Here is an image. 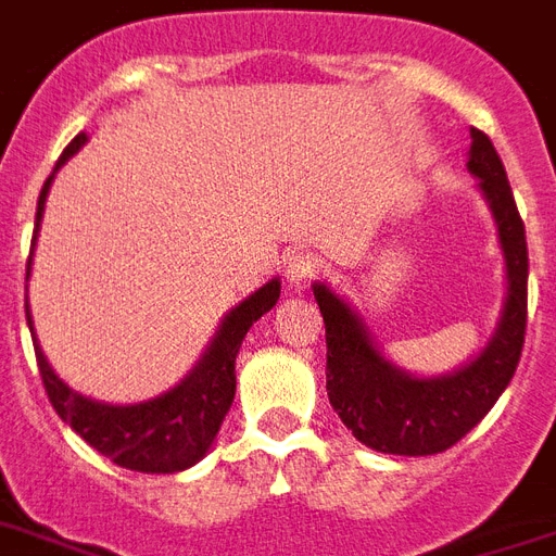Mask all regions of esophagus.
Wrapping results in <instances>:
<instances>
[{
    "label": "esophagus",
    "mask_w": 556,
    "mask_h": 556,
    "mask_svg": "<svg viewBox=\"0 0 556 556\" xmlns=\"http://www.w3.org/2000/svg\"><path fill=\"white\" fill-rule=\"evenodd\" d=\"M319 269H323V263H319V257H313L311 252H295L287 257V263H283V275H287V281L295 283V287H302V283H307L311 278H316Z\"/></svg>",
    "instance_id": "obj_1"
}]
</instances>
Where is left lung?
Masks as SVG:
<instances>
[{
    "mask_svg": "<svg viewBox=\"0 0 556 556\" xmlns=\"http://www.w3.org/2000/svg\"><path fill=\"white\" fill-rule=\"evenodd\" d=\"M466 166L481 178L507 266V302L501 323L475 361L452 375L413 378L375 349L361 316L340 295L325 283H313L328 342V399L342 425L375 452L425 457L452 448L492 410L519 366L528 328L525 223L498 152L478 128H471Z\"/></svg>",
    "mask_w": 556,
    "mask_h": 556,
    "instance_id": "1",
    "label": "left lung"
}]
</instances>
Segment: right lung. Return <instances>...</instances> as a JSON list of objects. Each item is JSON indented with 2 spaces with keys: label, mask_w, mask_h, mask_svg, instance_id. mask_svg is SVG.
Segmentation results:
<instances>
[{
  "label": "right lung",
  "mask_w": 556,
  "mask_h": 556,
  "mask_svg": "<svg viewBox=\"0 0 556 556\" xmlns=\"http://www.w3.org/2000/svg\"><path fill=\"white\" fill-rule=\"evenodd\" d=\"M87 135L73 137V143L66 146L64 154L58 157V166H64L70 154H75L85 146ZM55 175H49L37 199V219H35V240L40 219H43V204L49 184ZM28 269H31V254H28ZM28 275V273H25ZM281 295V281L273 278L263 283L261 290H254L245 302H240L223 319V328L216 331L211 349L204 352L193 372L187 375L178 387H173L164 395H157L152 402L128 404V407H114V404L93 402L85 399L75 390H70L46 361L43 349L37 345L35 354L37 369L43 378L46 395L55 407L61 419L73 428L85 442H90L96 452L111 457L116 466L131 471H152V475H169V471L190 469L199 463L211 448L225 413L233 402L237 390V375H233V361L240 352V342L249 333L263 313L273 311V304ZM25 319L28 331H35L31 313L25 304Z\"/></svg>",
  "instance_id": "right-lung-1"
}]
</instances>
